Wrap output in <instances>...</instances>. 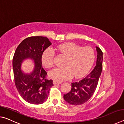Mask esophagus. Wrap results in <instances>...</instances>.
Instances as JSON below:
<instances>
[{"label": "esophagus", "instance_id": "1", "mask_svg": "<svg viewBox=\"0 0 124 124\" xmlns=\"http://www.w3.org/2000/svg\"><path fill=\"white\" fill-rule=\"evenodd\" d=\"M62 82H57V80H54V82H53V83H54V85H56V84H61Z\"/></svg>", "mask_w": 124, "mask_h": 124}]
</instances>
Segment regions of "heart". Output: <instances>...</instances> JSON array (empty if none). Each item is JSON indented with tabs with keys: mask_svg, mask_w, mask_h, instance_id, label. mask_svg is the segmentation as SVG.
<instances>
[{
	"mask_svg": "<svg viewBox=\"0 0 124 124\" xmlns=\"http://www.w3.org/2000/svg\"><path fill=\"white\" fill-rule=\"evenodd\" d=\"M56 50L66 56L63 68H57L49 73V76L57 81L69 79L73 77L79 78L89 71L95 60V52L92 47H84L74 43L67 42L59 45ZM55 52L52 48L45 50L42 55V63L45 67L54 66Z\"/></svg>",
	"mask_w": 124,
	"mask_h": 124,
	"instance_id": "b5f03b06",
	"label": "heart"
}]
</instances>
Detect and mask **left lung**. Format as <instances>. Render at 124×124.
Returning a JSON list of instances; mask_svg holds the SVG:
<instances>
[{"instance_id":"left-lung-1","label":"left lung","mask_w":124,"mask_h":124,"mask_svg":"<svg viewBox=\"0 0 124 124\" xmlns=\"http://www.w3.org/2000/svg\"><path fill=\"white\" fill-rule=\"evenodd\" d=\"M96 48L97 59L95 67L83 79L72 83L70 92L64 94V99L70 104H83L92 97L95 91L103 67V52L98 47Z\"/></svg>"}]
</instances>
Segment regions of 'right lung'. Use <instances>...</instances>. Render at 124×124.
Instances as JSON below:
<instances>
[{"instance_id": "obj_1", "label": "right lung", "mask_w": 124, "mask_h": 124, "mask_svg": "<svg viewBox=\"0 0 124 124\" xmlns=\"http://www.w3.org/2000/svg\"><path fill=\"white\" fill-rule=\"evenodd\" d=\"M48 38L31 36L25 39L17 46L13 60L15 84L17 91L23 100L32 104H41L47 99L53 80L47 78V72L42 67V55L51 45ZM30 58L34 61L35 67L29 75L21 70L24 59Z\"/></svg>"}]
</instances>
